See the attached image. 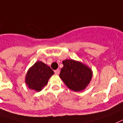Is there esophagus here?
<instances>
[{"label": "esophagus", "instance_id": "1", "mask_svg": "<svg viewBox=\"0 0 123 123\" xmlns=\"http://www.w3.org/2000/svg\"><path fill=\"white\" fill-rule=\"evenodd\" d=\"M54 73H55V74H59V73H60V70H59V69L55 70H54Z\"/></svg>", "mask_w": 123, "mask_h": 123}]
</instances>
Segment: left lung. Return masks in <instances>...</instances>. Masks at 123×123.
Instances as JSON below:
<instances>
[{
	"mask_svg": "<svg viewBox=\"0 0 123 123\" xmlns=\"http://www.w3.org/2000/svg\"><path fill=\"white\" fill-rule=\"evenodd\" d=\"M63 68L59 77L66 86L75 92L85 89L91 80L92 71L80 62L66 59L62 62Z\"/></svg>",
	"mask_w": 123,
	"mask_h": 123,
	"instance_id": "left-lung-1",
	"label": "left lung"
}]
</instances>
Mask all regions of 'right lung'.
Segmentation results:
<instances>
[{
    "label": "right lung",
    "instance_id": "right-lung-1",
    "mask_svg": "<svg viewBox=\"0 0 123 123\" xmlns=\"http://www.w3.org/2000/svg\"><path fill=\"white\" fill-rule=\"evenodd\" d=\"M53 70L41 61H38L28 70L25 82L30 89L39 92L45 87L53 75Z\"/></svg>",
    "mask_w": 123,
    "mask_h": 123
}]
</instances>
